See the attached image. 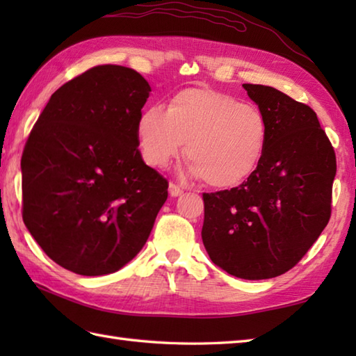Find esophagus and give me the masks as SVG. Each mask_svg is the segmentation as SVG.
Segmentation results:
<instances>
[{
	"label": "esophagus",
	"mask_w": 356,
	"mask_h": 356,
	"mask_svg": "<svg viewBox=\"0 0 356 356\" xmlns=\"http://www.w3.org/2000/svg\"><path fill=\"white\" fill-rule=\"evenodd\" d=\"M184 194V190L176 184H170V195L171 197H179V195Z\"/></svg>",
	"instance_id": "obj_1"
}]
</instances>
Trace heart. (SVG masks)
<instances>
[{
    "mask_svg": "<svg viewBox=\"0 0 356 356\" xmlns=\"http://www.w3.org/2000/svg\"><path fill=\"white\" fill-rule=\"evenodd\" d=\"M263 111L234 96L191 87L172 97L166 110L149 105L138 120V138L145 161L168 166L186 150L188 176L217 188L236 186L259 168L268 145Z\"/></svg>",
    "mask_w": 356,
    "mask_h": 356,
    "instance_id": "heart-1",
    "label": "heart"
}]
</instances>
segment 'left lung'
I'll list each match as a JSON object with an SVG mask.
<instances>
[{"instance_id":"1","label":"left lung","mask_w":356,"mask_h":356,"mask_svg":"<svg viewBox=\"0 0 356 356\" xmlns=\"http://www.w3.org/2000/svg\"><path fill=\"white\" fill-rule=\"evenodd\" d=\"M243 87L266 118V151L246 182L203 194L202 240L228 274L264 280L292 269L326 228L337 159L309 105L274 87Z\"/></svg>"}]
</instances>
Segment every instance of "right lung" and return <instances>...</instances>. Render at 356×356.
<instances>
[{
    "mask_svg": "<svg viewBox=\"0 0 356 356\" xmlns=\"http://www.w3.org/2000/svg\"><path fill=\"white\" fill-rule=\"evenodd\" d=\"M151 87L122 65H97L51 95L21 157L22 220L74 274H113L139 254L168 197L142 161L138 120Z\"/></svg>",
    "mask_w": 356,
    "mask_h": 356,
    "instance_id": "1",
    "label": "right lung"
}]
</instances>
